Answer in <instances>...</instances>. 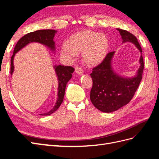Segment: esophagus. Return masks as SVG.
Listing matches in <instances>:
<instances>
[{
	"label": "esophagus",
	"instance_id": "1",
	"mask_svg": "<svg viewBox=\"0 0 159 159\" xmlns=\"http://www.w3.org/2000/svg\"><path fill=\"white\" fill-rule=\"evenodd\" d=\"M75 71L76 73L79 74V75H81L83 74V70H82V69L80 68V67L76 66L75 68Z\"/></svg>",
	"mask_w": 159,
	"mask_h": 159
}]
</instances>
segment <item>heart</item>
<instances>
[{
	"label": "heart",
	"mask_w": 159,
	"mask_h": 159,
	"mask_svg": "<svg viewBox=\"0 0 159 159\" xmlns=\"http://www.w3.org/2000/svg\"><path fill=\"white\" fill-rule=\"evenodd\" d=\"M109 49V40L102 34L91 30H83L72 35L68 42L62 45L61 56L68 60L76 57V53L82 52L84 63L88 66L99 65L106 56Z\"/></svg>",
	"instance_id": "1"
}]
</instances>
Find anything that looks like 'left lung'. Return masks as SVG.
<instances>
[{"label":"left lung","mask_w":159,"mask_h":159,"mask_svg":"<svg viewBox=\"0 0 159 159\" xmlns=\"http://www.w3.org/2000/svg\"><path fill=\"white\" fill-rule=\"evenodd\" d=\"M117 30L121 36L122 43L131 42L141 52L140 67L137 74L132 78L121 76L112 68L115 52H111L108 53L102 63L93 69L90 74L93 80L90 99L96 108L105 113L115 111L130 102L140 84L144 69L142 49L136 37L127 30L119 28Z\"/></svg>","instance_id":"1"}]
</instances>
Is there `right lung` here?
<instances>
[{
    "mask_svg": "<svg viewBox=\"0 0 159 159\" xmlns=\"http://www.w3.org/2000/svg\"><path fill=\"white\" fill-rule=\"evenodd\" d=\"M57 32L55 30H39L35 32H32L22 36L18 40L17 44L14 47L13 55L11 57V74H13L14 71V57L15 54L20 51L23 48L32 42H38L40 44L46 46L50 49L52 52H55V42L54 38L55 34ZM56 74L57 75V81H58V88H57V99L54 107H53L48 112L40 114V115H49L55 112L59 108L62 102H63L66 84L69 80L71 78L72 73L74 71V68L71 66H64L61 65L54 66Z\"/></svg>",
    "mask_w": 159,
    "mask_h": 159,
    "instance_id": "obj_1",
    "label": "right lung"
}]
</instances>
